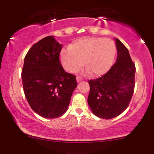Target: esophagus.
<instances>
[{
  "label": "esophagus",
  "mask_w": 154,
  "mask_h": 154,
  "mask_svg": "<svg viewBox=\"0 0 154 154\" xmlns=\"http://www.w3.org/2000/svg\"><path fill=\"white\" fill-rule=\"evenodd\" d=\"M82 79H82L81 77H79V76H78V77H77V82H80V81H82Z\"/></svg>",
  "instance_id": "1"
}]
</instances>
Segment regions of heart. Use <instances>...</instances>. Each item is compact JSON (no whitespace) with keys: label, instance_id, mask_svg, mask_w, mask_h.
I'll return each mask as SVG.
<instances>
[{"label":"heart","instance_id":"b5f03b06","mask_svg":"<svg viewBox=\"0 0 154 154\" xmlns=\"http://www.w3.org/2000/svg\"><path fill=\"white\" fill-rule=\"evenodd\" d=\"M115 43L103 38H82L63 49L60 61L65 70L75 72L85 65L95 76L104 75L110 69L116 56Z\"/></svg>","mask_w":154,"mask_h":154}]
</instances>
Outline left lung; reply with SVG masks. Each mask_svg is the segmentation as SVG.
I'll return each mask as SVG.
<instances>
[{"mask_svg": "<svg viewBox=\"0 0 154 154\" xmlns=\"http://www.w3.org/2000/svg\"><path fill=\"white\" fill-rule=\"evenodd\" d=\"M116 61L105 75L89 80L88 103L93 114L109 119L128 108L135 89V65L128 49L118 39Z\"/></svg>", "mask_w": 154, "mask_h": 154, "instance_id": "obj_1", "label": "left lung"}]
</instances>
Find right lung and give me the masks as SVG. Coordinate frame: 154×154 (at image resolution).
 I'll return each mask as SVG.
<instances>
[{
  "instance_id": "1",
  "label": "right lung",
  "mask_w": 154,
  "mask_h": 154,
  "mask_svg": "<svg viewBox=\"0 0 154 154\" xmlns=\"http://www.w3.org/2000/svg\"><path fill=\"white\" fill-rule=\"evenodd\" d=\"M61 48L54 36L43 38L26 54L22 71L23 89L31 109L48 119L66 112L77 85L75 76L61 66Z\"/></svg>"
}]
</instances>
